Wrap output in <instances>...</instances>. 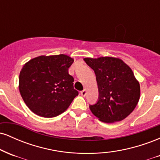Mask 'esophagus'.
Segmentation results:
<instances>
[{
	"label": "esophagus",
	"instance_id": "34e87169",
	"mask_svg": "<svg viewBox=\"0 0 160 160\" xmlns=\"http://www.w3.org/2000/svg\"><path fill=\"white\" fill-rule=\"evenodd\" d=\"M81 95H82V96H83V97H85L86 95V93H87V91H86V89H83V90L82 91H81Z\"/></svg>",
	"mask_w": 160,
	"mask_h": 160
}]
</instances>
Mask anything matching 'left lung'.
<instances>
[{
    "label": "left lung",
    "instance_id": "1",
    "mask_svg": "<svg viewBox=\"0 0 160 160\" xmlns=\"http://www.w3.org/2000/svg\"><path fill=\"white\" fill-rule=\"evenodd\" d=\"M95 71L98 88V101L89 109L102 122H118L134 111L140 98V84L132 70L114 57L85 58Z\"/></svg>",
    "mask_w": 160,
    "mask_h": 160
}]
</instances>
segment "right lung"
I'll use <instances>...</instances> for the list:
<instances>
[{"label":"right lung","instance_id":"obj_1","mask_svg":"<svg viewBox=\"0 0 160 160\" xmlns=\"http://www.w3.org/2000/svg\"><path fill=\"white\" fill-rule=\"evenodd\" d=\"M67 55L40 56L25 64L19 78L20 94L28 108L42 117H55L68 108L78 92L68 68Z\"/></svg>","mask_w":160,"mask_h":160}]
</instances>
